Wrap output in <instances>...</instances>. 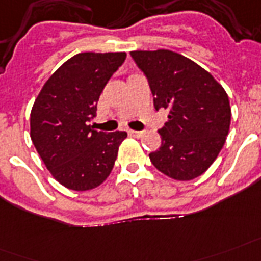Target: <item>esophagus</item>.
Returning a JSON list of instances; mask_svg holds the SVG:
<instances>
[{"label": "esophagus", "mask_w": 261, "mask_h": 261, "mask_svg": "<svg viewBox=\"0 0 261 261\" xmlns=\"http://www.w3.org/2000/svg\"><path fill=\"white\" fill-rule=\"evenodd\" d=\"M129 135L133 137H141L144 135V132L143 130H129Z\"/></svg>", "instance_id": "1"}]
</instances>
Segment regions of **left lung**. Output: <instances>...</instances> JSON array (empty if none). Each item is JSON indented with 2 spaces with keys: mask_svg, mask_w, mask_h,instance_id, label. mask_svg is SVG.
Listing matches in <instances>:
<instances>
[{
  "mask_svg": "<svg viewBox=\"0 0 261 261\" xmlns=\"http://www.w3.org/2000/svg\"><path fill=\"white\" fill-rule=\"evenodd\" d=\"M130 57L148 82L155 110H169L158 130L162 144L149 153L151 162L178 181L199 177L217 159L229 133L226 91L207 70L170 50H136Z\"/></svg>",
  "mask_w": 261,
  "mask_h": 261,
  "instance_id": "left-lung-1",
  "label": "left lung"
}]
</instances>
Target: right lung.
<instances>
[{"label":"right lung","instance_id":"obj_1","mask_svg":"<svg viewBox=\"0 0 261 261\" xmlns=\"http://www.w3.org/2000/svg\"><path fill=\"white\" fill-rule=\"evenodd\" d=\"M125 53H80L54 72L31 110V140L54 178L88 191L108 178L126 132H98L90 125L96 105Z\"/></svg>","mask_w":261,"mask_h":261}]
</instances>
